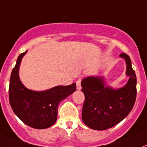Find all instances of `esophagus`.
<instances>
[{"instance_id": "34e87169", "label": "esophagus", "mask_w": 147, "mask_h": 147, "mask_svg": "<svg viewBox=\"0 0 147 147\" xmlns=\"http://www.w3.org/2000/svg\"><path fill=\"white\" fill-rule=\"evenodd\" d=\"M80 82H81V80L80 79L77 80V82H76V84H77V89L78 90H81V84H80Z\"/></svg>"}]
</instances>
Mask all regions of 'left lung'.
Returning a JSON list of instances; mask_svg holds the SVG:
<instances>
[{
  "label": "left lung",
  "instance_id": "1",
  "mask_svg": "<svg viewBox=\"0 0 147 147\" xmlns=\"http://www.w3.org/2000/svg\"><path fill=\"white\" fill-rule=\"evenodd\" d=\"M120 57L126 61V75L129 80L120 88L108 86L100 75L84 77L81 81L82 92L85 96L83 122L90 128L104 130L114 127L129 114L134 107L136 96V77L130 58L126 53Z\"/></svg>",
  "mask_w": 147,
  "mask_h": 147
}]
</instances>
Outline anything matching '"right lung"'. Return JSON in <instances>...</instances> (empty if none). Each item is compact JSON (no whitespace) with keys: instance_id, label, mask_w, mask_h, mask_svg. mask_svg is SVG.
I'll return each mask as SVG.
<instances>
[{"instance_id":"1","label":"right lung","mask_w":147,"mask_h":147,"mask_svg":"<svg viewBox=\"0 0 147 147\" xmlns=\"http://www.w3.org/2000/svg\"><path fill=\"white\" fill-rule=\"evenodd\" d=\"M27 52L19 55L11 73L9 85L10 104L16 116L25 124L34 129H46L55 123L58 106L76 91L77 86L74 83L69 86H56L42 91L27 88L19 77L20 63Z\"/></svg>"}]
</instances>
